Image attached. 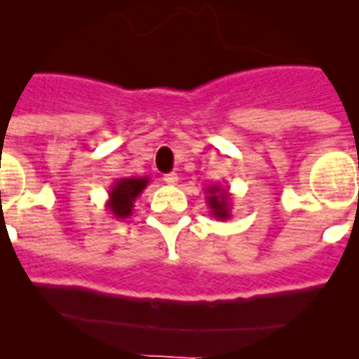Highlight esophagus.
I'll use <instances>...</instances> for the list:
<instances>
[{"mask_svg": "<svg viewBox=\"0 0 359 359\" xmlns=\"http://www.w3.org/2000/svg\"><path fill=\"white\" fill-rule=\"evenodd\" d=\"M163 182L168 183V185H176V183H177V174H174V172H172V174H165V177H163Z\"/></svg>", "mask_w": 359, "mask_h": 359, "instance_id": "34e87169", "label": "esophagus"}]
</instances>
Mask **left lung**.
I'll list each match as a JSON object with an SVG mask.
<instances>
[{"instance_id":"obj_1","label":"left lung","mask_w":359,"mask_h":359,"mask_svg":"<svg viewBox=\"0 0 359 359\" xmlns=\"http://www.w3.org/2000/svg\"><path fill=\"white\" fill-rule=\"evenodd\" d=\"M205 202L210 208L211 217L217 221H229L232 217V194L229 189L221 187V185H210L205 187Z\"/></svg>"}]
</instances>
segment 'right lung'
<instances>
[{"label": "right lung", "mask_w": 359, "mask_h": 359, "mask_svg": "<svg viewBox=\"0 0 359 359\" xmlns=\"http://www.w3.org/2000/svg\"><path fill=\"white\" fill-rule=\"evenodd\" d=\"M149 177H121L108 191L107 210L114 219H127L133 213L135 200L148 187Z\"/></svg>", "instance_id": "1"}]
</instances>
